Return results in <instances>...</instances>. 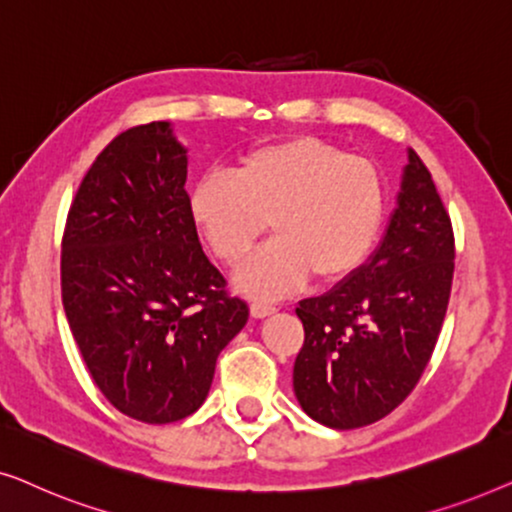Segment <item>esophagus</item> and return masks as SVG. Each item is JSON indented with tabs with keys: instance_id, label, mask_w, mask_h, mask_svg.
I'll list each match as a JSON object with an SVG mask.
<instances>
[{
	"instance_id": "1",
	"label": "esophagus",
	"mask_w": 512,
	"mask_h": 512,
	"mask_svg": "<svg viewBox=\"0 0 512 512\" xmlns=\"http://www.w3.org/2000/svg\"><path fill=\"white\" fill-rule=\"evenodd\" d=\"M249 310H251V317L263 319V317H270V314H275L277 307L272 303H263V300H254V303L249 305Z\"/></svg>"
}]
</instances>
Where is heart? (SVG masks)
Masks as SVG:
<instances>
[{
	"mask_svg": "<svg viewBox=\"0 0 512 512\" xmlns=\"http://www.w3.org/2000/svg\"><path fill=\"white\" fill-rule=\"evenodd\" d=\"M195 226L221 263L237 268L254 244L275 230L244 265L235 284L254 298H275L314 282L352 279L387 219V181L363 156L312 135L258 144L235 174L212 172L193 188Z\"/></svg>",
	"mask_w": 512,
	"mask_h": 512,
	"instance_id": "b5f03b06",
	"label": "heart"
}]
</instances>
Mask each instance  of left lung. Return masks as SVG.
<instances>
[{
	"mask_svg": "<svg viewBox=\"0 0 512 512\" xmlns=\"http://www.w3.org/2000/svg\"><path fill=\"white\" fill-rule=\"evenodd\" d=\"M454 230L431 172L410 151L398 207L352 279L296 307L305 340L293 391L331 429L380 422L417 387L450 303Z\"/></svg>",
	"mask_w": 512,
	"mask_h": 512,
	"instance_id": "8db88e82",
	"label": "left lung"
}]
</instances>
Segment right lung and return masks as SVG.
Returning <instances> with one entry per match:
<instances>
[{"label":"right lung","mask_w":512,"mask_h":512,"mask_svg":"<svg viewBox=\"0 0 512 512\" xmlns=\"http://www.w3.org/2000/svg\"><path fill=\"white\" fill-rule=\"evenodd\" d=\"M186 151L170 123L116 135L83 177L62 233V305L93 380L137 422L205 403L249 307L200 247Z\"/></svg>","instance_id":"add662e5"}]
</instances>
